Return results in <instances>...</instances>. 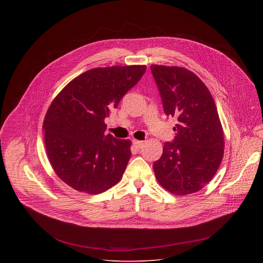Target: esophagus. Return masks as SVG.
<instances>
[{"label": "esophagus", "mask_w": 263, "mask_h": 263, "mask_svg": "<svg viewBox=\"0 0 263 263\" xmlns=\"http://www.w3.org/2000/svg\"><path fill=\"white\" fill-rule=\"evenodd\" d=\"M133 144H134V146L136 147V148H141L142 146H143V142L142 141H139V140H133Z\"/></svg>", "instance_id": "obj_1"}]
</instances>
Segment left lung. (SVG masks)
<instances>
[{
  "instance_id": "8db88e82",
  "label": "left lung",
  "mask_w": 263,
  "mask_h": 263,
  "mask_svg": "<svg viewBox=\"0 0 263 263\" xmlns=\"http://www.w3.org/2000/svg\"><path fill=\"white\" fill-rule=\"evenodd\" d=\"M164 114L174 117L176 136L154 162L159 184L178 196L194 194L215 175L223 155V132L213 98L193 71L151 65Z\"/></svg>"
}]
</instances>
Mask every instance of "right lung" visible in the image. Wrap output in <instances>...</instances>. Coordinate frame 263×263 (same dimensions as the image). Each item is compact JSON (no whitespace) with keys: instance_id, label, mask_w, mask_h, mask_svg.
<instances>
[{"instance_id":"obj_1","label":"right lung","mask_w":263,"mask_h":263,"mask_svg":"<svg viewBox=\"0 0 263 263\" xmlns=\"http://www.w3.org/2000/svg\"><path fill=\"white\" fill-rule=\"evenodd\" d=\"M145 65L89 69L55 98L44 121L49 160L57 176L81 193L116 185L131 157V141L105 134V119L145 72Z\"/></svg>"}]
</instances>
